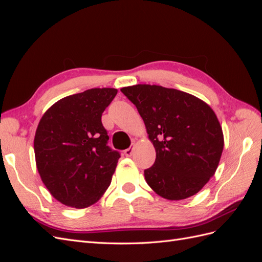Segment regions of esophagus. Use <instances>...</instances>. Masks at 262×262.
I'll use <instances>...</instances> for the list:
<instances>
[{
	"label": "esophagus",
	"mask_w": 262,
	"mask_h": 262,
	"mask_svg": "<svg viewBox=\"0 0 262 262\" xmlns=\"http://www.w3.org/2000/svg\"><path fill=\"white\" fill-rule=\"evenodd\" d=\"M133 148H134V143H132L131 144V146L129 147V148H126V149H124V155L126 156V157H130L131 155H132V153H133Z\"/></svg>",
	"instance_id": "34e87169"
}]
</instances>
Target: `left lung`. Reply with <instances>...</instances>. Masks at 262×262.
<instances>
[{
  "label": "left lung",
  "mask_w": 262,
  "mask_h": 262,
  "mask_svg": "<svg viewBox=\"0 0 262 262\" xmlns=\"http://www.w3.org/2000/svg\"><path fill=\"white\" fill-rule=\"evenodd\" d=\"M121 92L136 105L156 150L154 165L144 170L147 185L168 200L199 192L215 172L224 147L212 108L193 95L158 85Z\"/></svg>",
  "instance_id": "8db88e82"
}]
</instances>
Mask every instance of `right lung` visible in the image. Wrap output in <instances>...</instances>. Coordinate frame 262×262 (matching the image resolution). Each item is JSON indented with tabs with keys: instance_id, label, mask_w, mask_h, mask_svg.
<instances>
[{
	"instance_id": "1",
	"label": "right lung",
	"mask_w": 262,
	"mask_h": 262,
	"mask_svg": "<svg viewBox=\"0 0 262 262\" xmlns=\"http://www.w3.org/2000/svg\"><path fill=\"white\" fill-rule=\"evenodd\" d=\"M115 89H92L52 105L39 121L34 140L41 180L61 203L83 209L109 187L120 153L110 148L101 115Z\"/></svg>"
}]
</instances>
